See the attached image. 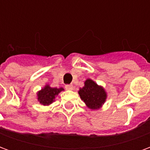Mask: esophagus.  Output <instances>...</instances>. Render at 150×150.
I'll return each instance as SVG.
<instances>
[{"label": "esophagus", "instance_id": "34e87169", "mask_svg": "<svg viewBox=\"0 0 150 150\" xmlns=\"http://www.w3.org/2000/svg\"><path fill=\"white\" fill-rule=\"evenodd\" d=\"M65 88L67 89V90H72V89H73V85L67 84L65 86Z\"/></svg>", "mask_w": 150, "mask_h": 150}]
</instances>
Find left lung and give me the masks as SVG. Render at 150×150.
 Listing matches in <instances>:
<instances>
[{"label":"left lung","instance_id":"8db88e82","mask_svg":"<svg viewBox=\"0 0 150 150\" xmlns=\"http://www.w3.org/2000/svg\"><path fill=\"white\" fill-rule=\"evenodd\" d=\"M79 94L86 105L91 109L100 108L107 98L104 88L90 79L85 81L84 87L79 89Z\"/></svg>","mask_w":150,"mask_h":150}]
</instances>
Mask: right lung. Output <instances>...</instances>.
I'll return each instance as SVG.
<instances>
[{"mask_svg": "<svg viewBox=\"0 0 150 150\" xmlns=\"http://www.w3.org/2000/svg\"><path fill=\"white\" fill-rule=\"evenodd\" d=\"M63 90L64 89L62 88H50L49 85H46L45 88L38 92V100L42 105H50L54 102L56 96H58L59 92Z\"/></svg>", "mask_w": 150, "mask_h": 150, "instance_id": "obj_1", "label": "right lung"}]
</instances>
